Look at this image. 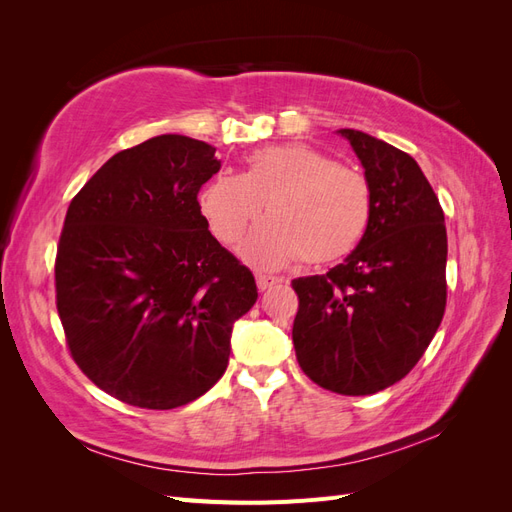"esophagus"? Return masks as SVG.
<instances>
[{
  "mask_svg": "<svg viewBox=\"0 0 512 512\" xmlns=\"http://www.w3.org/2000/svg\"><path fill=\"white\" fill-rule=\"evenodd\" d=\"M284 280L280 275H269V273H256V284L260 290H267V288H273L277 284H282Z\"/></svg>",
  "mask_w": 512,
  "mask_h": 512,
  "instance_id": "34e87169",
  "label": "esophagus"
}]
</instances>
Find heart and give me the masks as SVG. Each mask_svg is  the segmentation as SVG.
<instances>
[{"label":"heart","mask_w":512,"mask_h":512,"mask_svg":"<svg viewBox=\"0 0 512 512\" xmlns=\"http://www.w3.org/2000/svg\"><path fill=\"white\" fill-rule=\"evenodd\" d=\"M198 203L213 235L228 245L267 207L271 220L254 228L239 250L254 267L342 260L365 237L374 211L365 175L305 143L256 149L243 175L222 170Z\"/></svg>","instance_id":"b5f03b06"}]
</instances>
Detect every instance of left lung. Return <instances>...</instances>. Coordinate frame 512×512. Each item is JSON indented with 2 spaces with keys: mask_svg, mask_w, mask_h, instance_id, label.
<instances>
[{
  "mask_svg": "<svg viewBox=\"0 0 512 512\" xmlns=\"http://www.w3.org/2000/svg\"><path fill=\"white\" fill-rule=\"evenodd\" d=\"M374 196L356 250L324 275L292 280V342L303 374L339 395L399 382L425 354L446 309V226L412 156L359 130H339Z\"/></svg>",
  "mask_w": 512,
  "mask_h": 512,
  "instance_id": "8db88e82",
  "label": "left lung"
}]
</instances>
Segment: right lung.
Listing matches in <instances>:
<instances>
[{"label":"right lung","mask_w":512,"mask_h":512,"mask_svg":"<svg viewBox=\"0 0 512 512\" xmlns=\"http://www.w3.org/2000/svg\"><path fill=\"white\" fill-rule=\"evenodd\" d=\"M215 147L162 134L123 149L72 198L55 299L74 363L128 406L170 410L222 378L252 271L209 232L198 190Z\"/></svg>","instance_id":"1"}]
</instances>
